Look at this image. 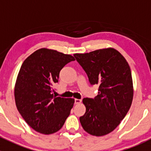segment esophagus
<instances>
[{"mask_svg": "<svg viewBox=\"0 0 151 151\" xmlns=\"http://www.w3.org/2000/svg\"><path fill=\"white\" fill-rule=\"evenodd\" d=\"M81 99H74V103H75V104H80V103H81Z\"/></svg>", "mask_w": 151, "mask_h": 151, "instance_id": "34e87169", "label": "esophagus"}]
</instances>
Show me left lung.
<instances>
[{
    "label": "left lung",
    "instance_id": "1",
    "mask_svg": "<svg viewBox=\"0 0 151 151\" xmlns=\"http://www.w3.org/2000/svg\"><path fill=\"white\" fill-rule=\"evenodd\" d=\"M74 56L88 75L90 84L99 85L96 96L83 99L86 112L80 121L90 134L104 136L120 124L132 105L130 67L122 55L112 48Z\"/></svg>",
    "mask_w": 151,
    "mask_h": 151
}]
</instances>
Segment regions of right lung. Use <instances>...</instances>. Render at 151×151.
Masks as SVG:
<instances>
[{"mask_svg":"<svg viewBox=\"0 0 151 151\" xmlns=\"http://www.w3.org/2000/svg\"><path fill=\"white\" fill-rule=\"evenodd\" d=\"M74 60L70 55L42 48L21 66L14 88L15 102L25 122L36 132L55 133L69 115L74 100L56 97L52 86L58 82L60 70Z\"/></svg>","mask_w":151,"mask_h":151,"instance_id":"obj_1","label":"right lung"}]
</instances>
